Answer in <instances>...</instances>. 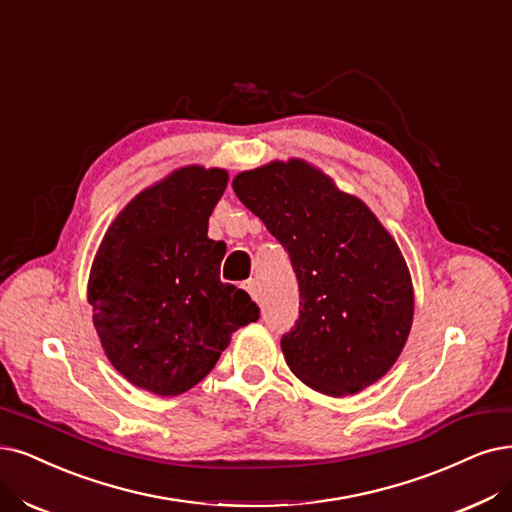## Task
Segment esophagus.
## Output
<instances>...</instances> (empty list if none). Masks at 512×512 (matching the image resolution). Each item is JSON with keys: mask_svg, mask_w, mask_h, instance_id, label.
Masks as SVG:
<instances>
[{"mask_svg": "<svg viewBox=\"0 0 512 512\" xmlns=\"http://www.w3.org/2000/svg\"><path fill=\"white\" fill-rule=\"evenodd\" d=\"M242 287L246 289V293H249L253 299H257V297H259V282H257L255 278H249V280H246Z\"/></svg>", "mask_w": 512, "mask_h": 512, "instance_id": "esophagus-1", "label": "esophagus"}]
</instances>
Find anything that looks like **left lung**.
<instances>
[{
    "label": "left lung",
    "instance_id": "1",
    "mask_svg": "<svg viewBox=\"0 0 512 512\" xmlns=\"http://www.w3.org/2000/svg\"><path fill=\"white\" fill-rule=\"evenodd\" d=\"M232 187L297 276L299 316L280 339L291 371L331 396L380 380L413 320L411 276L392 236L365 202L301 160L244 170Z\"/></svg>",
    "mask_w": 512,
    "mask_h": 512
}]
</instances>
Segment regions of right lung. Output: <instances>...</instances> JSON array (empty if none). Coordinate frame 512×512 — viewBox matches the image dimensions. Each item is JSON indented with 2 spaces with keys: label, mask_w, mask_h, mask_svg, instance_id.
Listing matches in <instances>:
<instances>
[{
  "label": "right lung",
  "mask_w": 512,
  "mask_h": 512,
  "mask_svg": "<svg viewBox=\"0 0 512 512\" xmlns=\"http://www.w3.org/2000/svg\"><path fill=\"white\" fill-rule=\"evenodd\" d=\"M225 185L221 168L175 170L124 208L94 257V329L111 365L143 390L175 396L194 388L230 335L259 318L249 293L221 282L227 246L208 238Z\"/></svg>",
  "instance_id": "add662e5"
}]
</instances>
